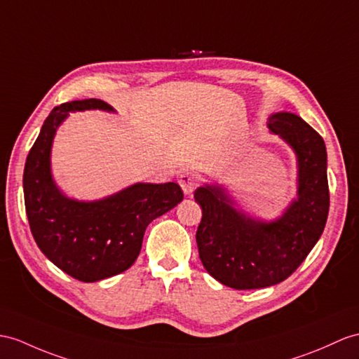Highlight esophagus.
<instances>
[{
	"instance_id": "1",
	"label": "esophagus",
	"mask_w": 359,
	"mask_h": 359,
	"mask_svg": "<svg viewBox=\"0 0 359 359\" xmlns=\"http://www.w3.org/2000/svg\"><path fill=\"white\" fill-rule=\"evenodd\" d=\"M180 186L186 195H191L199 184L198 175L194 172H184L180 175Z\"/></svg>"
}]
</instances>
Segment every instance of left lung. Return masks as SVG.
Masks as SVG:
<instances>
[{
	"label": "left lung",
	"instance_id": "obj_1",
	"mask_svg": "<svg viewBox=\"0 0 359 359\" xmlns=\"http://www.w3.org/2000/svg\"><path fill=\"white\" fill-rule=\"evenodd\" d=\"M268 128L297 156V199L276 221L252 219L234 207L221 186L195 190L203 208L196 231L207 273L234 290H259L283 282L316 247L329 213L327 154L321 135L292 112H276Z\"/></svg>",
	"mask_w": 359,
	"mask_h": 359
}]
</instances>
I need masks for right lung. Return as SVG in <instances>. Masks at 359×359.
I'll list each match as a JSON object with an SVG mask.
<instances>
[{
	"label": "right lung",
	"instance_id": "add662e5",
	"mask_svg": "<svg viewBox=\"0 0 359 359\" xmlns=\"http://www.w3.org/2000/svg\"><path fill=\"white\" fill-rule=\"evenodd\" d=\"M114 108L99 99L62 103L43 121L24 168L30 230L48 260L77 280L93 283L123 273L140 255L146 226L180 204L177 182L137 184L99 201L65 196L51 177V144L68 112Z\"/></svg>",
	"mask_w": 359,
	"mask_h": 359
}]
</instances>
